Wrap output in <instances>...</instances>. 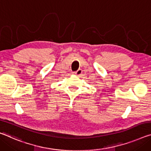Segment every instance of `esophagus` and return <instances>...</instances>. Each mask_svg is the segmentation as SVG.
Returning a JSON list of instances; mask_svg holds the SVG:
<instances>
[{"instance_id":"obj_1","label":"esophagus","mask_w":151,"mask_h":151,"mask_svg":"<svg viewBox=\"0 0 151 151\" xmlns=\"http://www.w3.org/2000/svg\"><path fill=\"white\" fill-rule=\"evenodd\" d=\"M82 73H83V70H81V69H78V70H76V72H75V74L77 76H80L81 74H82Z\"/></svg>"}]
</instances>
